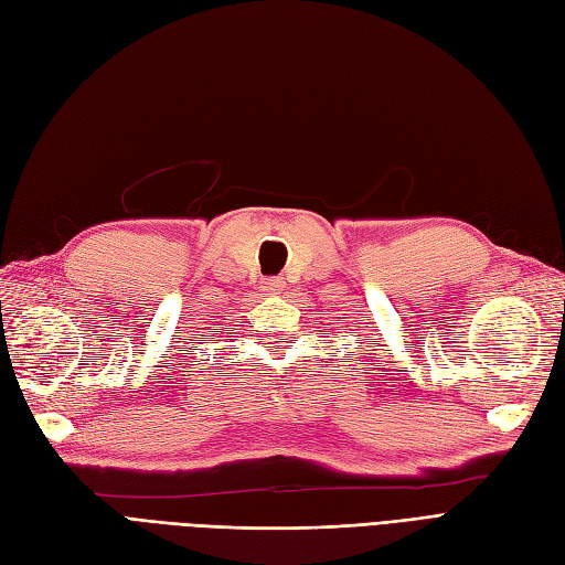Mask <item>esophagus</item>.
<instances>
[{"instance_id": "obj_1", "label": "esophagus", "mask_w": 565, "mask_h": 565, "mask_svg": "<svg viewBox=\"0 0 565 565\" xmlns=\"http://www.w3.org/2000/svg\"><path fill=\"white\" fill-rule=\"evenodd\" d=\"M282 287H285V280H282V278H270V280L264 282V289H266L268 295H280Z\"/></svg>"}]
</instances>
